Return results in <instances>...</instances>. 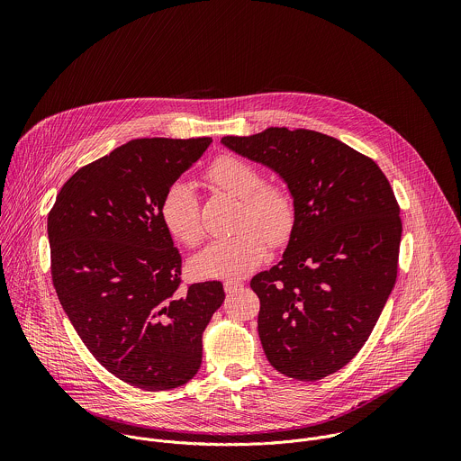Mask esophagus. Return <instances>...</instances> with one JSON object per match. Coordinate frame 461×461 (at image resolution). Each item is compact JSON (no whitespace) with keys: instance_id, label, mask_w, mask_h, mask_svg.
<instances>
[{"instance_id":"34e87169","label":"esophagus","mask_w":461,"mask_h":461,"mask_svg":"<svg viewBox=\"0 0 461 461\" xmlns=\"http://www.w3.org/2000/svg\"><path fill=\"white\" fill-rule=\"evenodd\" d=\"M242 288V283L240 281H226L224 283V292L226 294H233V292H237V290H240Z\"/></svg>"}]
</instances>
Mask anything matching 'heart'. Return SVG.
<instances>
[{"instance_id": "1", "label": "heart", "mask_w": 461, "mask_h": 461, "mask_svg": "<svg viewBox=\"0 0 461 461\" xmlns=\"http://www.w3.org/2000/svg\"><path fill=\"white\" fill-rule=\"evenodd\" d=\"M210 182L242 199L239 228L231 237L212 240L191 260L203 277L240 279L267 258L268 242L285 244L295 226L292 194L276 184H262L260 171L249 162L222 155L206 171ZM160 217L171 237L185 246H196L204 237L199 196L187 182L173 184L164 194Z\"/></svg>"}]
</instances>
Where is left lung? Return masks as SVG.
Here are the masks:
<instances>
[{"instance_id": "8db88e82", "label": "left lung", "mask_w": 461, "mask_h": 461, "mask_svg": "<svg viewBox=\"0 0 461 461\" xmlns=\"http://www.w3.org/2000/svg\"><path fill=\"white\" fill-rule=\"evenodd\" d=\"M228 149L276 171L295 204L279 265L257 274L258 338L270 365L297 381L343 368L372 334L396 285L400 206L379 166L308 129L224 137Z\"/></svg>"}]
</instances>
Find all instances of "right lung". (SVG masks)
Here are the masks:
<instances>
[{
    "label": "right lung",
    "instance_id": "1",
    "mask_svg": "<svg viewBox=\"0 0 461 461\" xmlns=\"http://www.w3.org/2000/svg\"><path fill=\"white\" fill-rule=\"evenodd\" d=\"M212 139H139L78 169L47 219L58 299L95 359L146 392L187 383L221 281L180 286L182 257L160 206Z\"/></svg>",
    "mask_w": 461,
    "mask_h": 461
}]
</instances>
